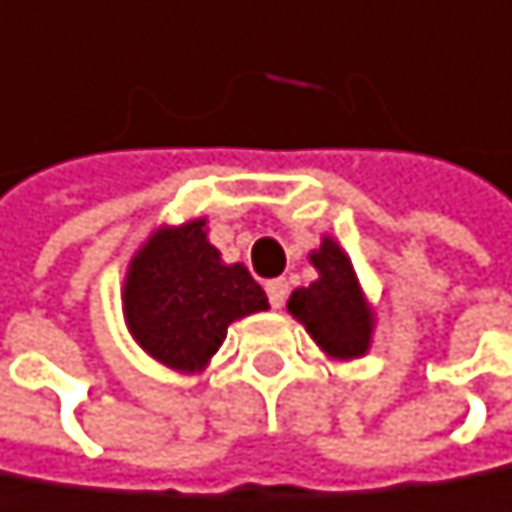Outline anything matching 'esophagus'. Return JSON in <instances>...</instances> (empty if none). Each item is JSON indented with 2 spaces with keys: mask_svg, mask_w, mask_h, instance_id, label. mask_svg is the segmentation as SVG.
Masks as SVG:
<instances>
[{
  "mask_svg": "<svg viewBox=\"0 0 512 512\" xmlns=\"http://www.w3.org/2000/svg\"><path fill=\"white\" fill-rule=\"evenodd\" d=\"M265 291H268V300H271V306H274V309H280L288 297V283L286 280H271V283L265 286Z\"/></svg>",
  "mask_w": 512,
  "mask_h": 512,
  "instance_id": "34e87169",
  "label": "esophagus"
}]
</instances>
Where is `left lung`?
<instances>
[{"label": "left lung", "mask_w": 512, "mask_h": 512, "mask_svg": "<svg viewBox=\"0 0 512 512\" xmlns=\"http://www.w3.org/2000/svg\"><path fill=\"white\" fill-rule=\"evenodd\" d=\"M318 280L294 288L288 297V312L306 327L315 345L330 359L348 362L371 351L374 339V309L359 286L351 256L336 238L324 235L309 253Z\"/></svg>", "instance_id": "obj_1"}]
</instances>
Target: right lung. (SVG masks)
<instances>
[{"label": "right lung", "instance_id": "1", "mask_svg": "<svg viewBox=\"0 0 512 512\" xmlns=\"http://www.w3.org/2000/svg\"><path fill=\"white\" fill-rule=\"evenodd\" d=\"M268 309L262 286L209 244L206 218L159 226L132 256L123 280V321L138 348L179 371H206L226 327Z\"/></svg>", "mask_w": 512, "mask_h": 512}]
</instances>
